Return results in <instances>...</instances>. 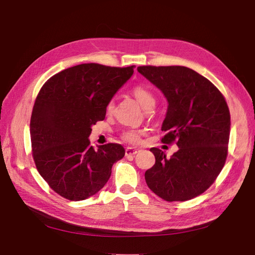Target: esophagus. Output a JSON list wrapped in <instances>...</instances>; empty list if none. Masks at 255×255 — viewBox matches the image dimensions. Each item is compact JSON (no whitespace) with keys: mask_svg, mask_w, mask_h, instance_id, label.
Here are the masks:
<instances>
[{"mask_svg":"<svg viewBox=\"0 0 255 255\" xmlns=\"http://www.w3.org/2000/svg\"><path fill=\"white\" fill-rule=\"evenodd\" d=\"M137 149L135 148H132V146H128V148L126 149V155L127 156H129V155H135V154L137 153Z\"/></svg>","mask_w":255,"mask_h":255,"instance_id":"obj_1","label":"esophagus"}]
</instances>
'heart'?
<instances>
[{"label":"heart","instance_id":"heart-1","mask_svg":"<svg viewBox=\"0 0 255 255\" xmlns=\"http://www.w3.org/2000/svg\"><path fill=\"white\" fill-rule=\"evenodd\" d=\"M132 94L135 97L138 102L140 103V105L145 110H150L155 104V97L152 94V91L148 89L144 86H141V85H137L133 89H132ZM115 109V101L112 99L111 101L107 103L106 106V111L109 114L113 113ZM140 135L141 132L137 129H126L123 130L121 134V138L125 141L129 142V143H137L140 139Z\"/></svg>","mask_w":255,"mask_h":255}]
</instances>
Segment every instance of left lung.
Wrapping results in <instances>:
<instances>
[{"label":"left lung","instance_id":"1","mask_svg":"<svg viewBox=\"0 0 255 255\" xmlns=\"http://www.w3.org/2000/svg\"><path fill=\"white\" fill-rule=\"evenodd\" d=\"M138 72L161 90L168 101L161 142H175L170 158L151 148L155 165L144 179L166 201H187L217 179L228 155L231 117L225 97L215 85L183 66H140Z\"/></svg>","mask_w":255,"mask_h":255}]
</instances>
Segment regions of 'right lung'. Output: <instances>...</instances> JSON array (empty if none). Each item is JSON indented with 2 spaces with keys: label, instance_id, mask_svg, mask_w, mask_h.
<instances>
[{
  "label": "right lung",
  "instance_id": "1",
  "mask_svg": "<svg viewBox=\"0 0 255 255\" xmlns=\"http://www.w3.org/2000/svg\"><path fill=\"white\" fill-rule=\"evenodd\" d=\"M134 68L82 64L43 84L30 117V141L38 172L59 196L81 201L96 195L111 177L114 163L125 156L121 144L95 149L88 137Z\"/></svg>",
  "mask_w": 255,
  "mask_h": 255
}]
</instances>
